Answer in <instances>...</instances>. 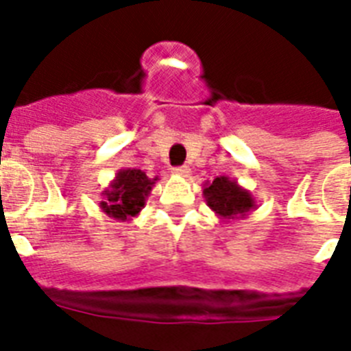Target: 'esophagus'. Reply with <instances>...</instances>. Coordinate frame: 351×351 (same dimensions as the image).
<instances>
[{
	"instance_id": "obj_1",
	"label": "esophagus",
	"mask_w": 351,
	"mask_h": 351,
	"mask_svg": "<svg viewBox=\"0 0 351 351\" xmlns=\"http://www.w3.org/2000/svg\"><path fill=\"white\" fill-rule=\"evenodd\" d=\"M173 173H175V175H178V176H189L191 169H189L187 165H180V167H175V169H173Z\"/></svg>"
}]
</instances>
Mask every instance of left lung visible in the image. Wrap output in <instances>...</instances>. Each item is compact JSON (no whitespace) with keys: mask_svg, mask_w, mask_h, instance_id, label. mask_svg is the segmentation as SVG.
I'll return each mask as SVG.
<instances>
[{"mask_svg":"<svg viewBox=\"0 0 351 351\" xmlns=\"http://www.w3.org/2000/svg\"><path fill=\"white\" fill-rule=\"evenodd\" d=\"M204 198L211 211L222 220L245 219L250 211L256 208L255 197L239 182L230 176H217L213 182L204 184Z\"/></svg>","mask_w":351,"mask_h":351,"instance_id":"1","label":"left lung"}]
</instances>
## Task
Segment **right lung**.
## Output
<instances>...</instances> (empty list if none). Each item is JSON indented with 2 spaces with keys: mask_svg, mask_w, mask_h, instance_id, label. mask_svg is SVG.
Masks as SVG:
<instances>
[{
  "mask_svg": "<svg viewBox=\"0 0 351 351\" xmlns=\"http://www.w3.org/2000/svg\"><path fill=\"white\" fill-rule=\"evenodd\" d=\"M156 180L158 176L149 178L142 169H120L111 184L101 191V211L120 222L138 217L145 208V200L153 191Z\"/></svg>",
  "mask_w": 351,
  "mask_h": 351,
  "instance_id": "1",
  "label": "right lung"
}]
</instances>
